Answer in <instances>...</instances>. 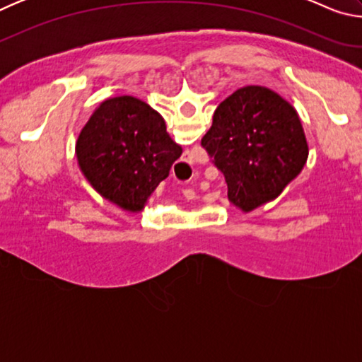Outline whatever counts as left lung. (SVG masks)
<instances>
[{
	"label": "left lung",
	"instance_id": "left-lung-1",
	"mask_svg": "<svg viewBox=\"0 0 362 362\" xmlns=\"http://www.w3.org/2000/svg\"><path fill=\"white\" fill-rule=\"evenodd\" d=\"M201 145L223 174L228 199L246 212L281 194L308 158L297 112L262 86L226 97Z\"/></svg>",
	"mask_w": 362,
	"mask_h": 362
}]
</instances>
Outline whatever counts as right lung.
<instances>
[{
    "mask_svg": "<svg viewBox=\"0 0 362 362\" xmlns=\"http://www.w3.org/2000/svg\"><path fill=\"white\" fill-rule=\"evenodd\" d=\"M86 179L103 198L131 212L169 175L182 148L166 132L161 115L131 95L102 103L76 142Z\"/></svg>",
    "mask_w": 362,
    "mask_h": 362,
    "instance_id": "right-lung-1",
    "label": "right lung"
}]
</instances>
